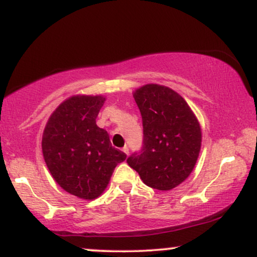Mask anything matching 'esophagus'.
Returning a JSON list of instances; mask_svg holds the SVG:
<instances>
[{"label":"esophagus","instance_id":"34e87169","mask_svg":"<svg viewBox=\"0 0 257 257\" xmlns=\"http://www.w3.org/2000/svg\"><path fill=\"white\" fill-rule=\"evenodd\" d=\"M122 151L124 152L126 156H128V155H129V147H128V146H124V147H123V149H122Z\"/></svg>","mask_w":257,"mask_h":257}]
</instances>
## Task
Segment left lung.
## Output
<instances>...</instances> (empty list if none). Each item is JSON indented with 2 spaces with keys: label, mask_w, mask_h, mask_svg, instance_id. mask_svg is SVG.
Returning <instances> with one entry per match:
<instances>
[{
  "label": "left lung",
  "mask_w": 257,
  "mask_h": 257,
  "mask_svg": "<svg viewBox=\"0 0 257 257\" xmlns=\"http://www.w3.org/2000/svg\"><path fill=\"white\" fill-rule=\"evenodd\" d=\"M143 117L144 145L126 159L144 184L169 191L192 173L202 146L196 114L169 87L149 83L133 93Z\"/></svg>",
  "instance_id": "left-lung-1"
}]
</instances>
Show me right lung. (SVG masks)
Wrapping results in <instances>:
<instances>
[{"label": "right lung", "instance_id": "1", "mask_svg": "<svg viewBox=\"0 0 257 257\" xmlns=\"http://www.w3.org/2000/svg\"><path fill=\"white\" fill-rule=\"evenodd\" d=\"M102 95H73L55 108L42 137L43 158L63 190L93 200L105 191L114 168L126 155L111 145L105 129L96 125Z\"/></svg>", "mask_w": 257, "mask_h": 257}]
</instances>
